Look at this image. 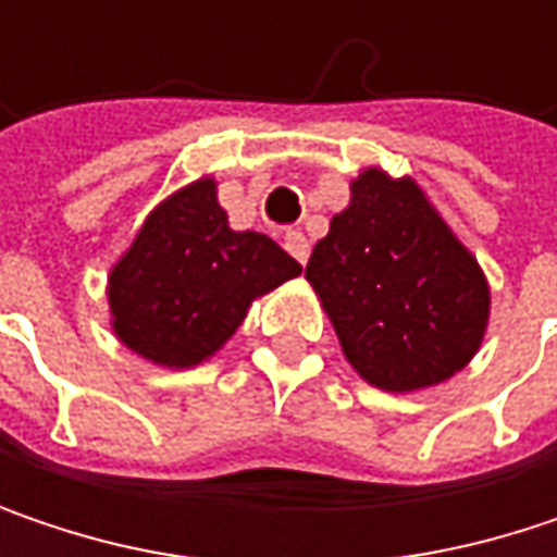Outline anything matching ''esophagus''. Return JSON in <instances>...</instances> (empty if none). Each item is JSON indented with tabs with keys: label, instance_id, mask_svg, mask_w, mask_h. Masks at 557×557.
Instances as JSON below:
<instances>
[{
	"label": "esophagus",
	"instance_id": "obj_1",
	"mask_svg": "<svg viewBox=\"0 0 557 557\" xmlns=\"http://www.w3.org/2000/svg\"><path fill=\"white\" fill-rule=\"evenodd\" d=\"M283 248H286L299 264H306V261H309V242H306V235H302V232H286Z\"/></svg>",
	"mask_w": 557,
	"mask_h": 557
}]
</instances>
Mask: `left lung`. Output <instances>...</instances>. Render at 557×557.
Masks as SVG:
<instances>
[{"label": "left lung", "instance_id": "1", "mask_svg": "<svg viewBox=\"0 0 557 557\" xmlns=\"http://www.w3.org/2000/svg\"><path fill=\"white\" fill-rule=\"evenodd\" d=\"M319 293L348 364L387 393L435 387L481 348L491 286L416 180L368 168L312 248Z\"/></svg>", "mask_w": 557, "mask_h": 557}]
</instances>
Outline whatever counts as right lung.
Returning <instances> with one entry per match:
<instances>
[{"label": "right lung", "mask_w": 557, "mask_h": 557, "mask_svg": "<svg viewBox=\"0 0 557 557\" xmlns=\"http://www.w3.org/2000/svg\"><path fill=\"white\" fill-rule=\"evenodd\" d=\"M299 271L274 238L232 232L215 180L202 176L145 219L112 268V329L161 368H193L235 335L258 296Z\"/></svg>", "instance_id": "obj_1"}]
</instances>
